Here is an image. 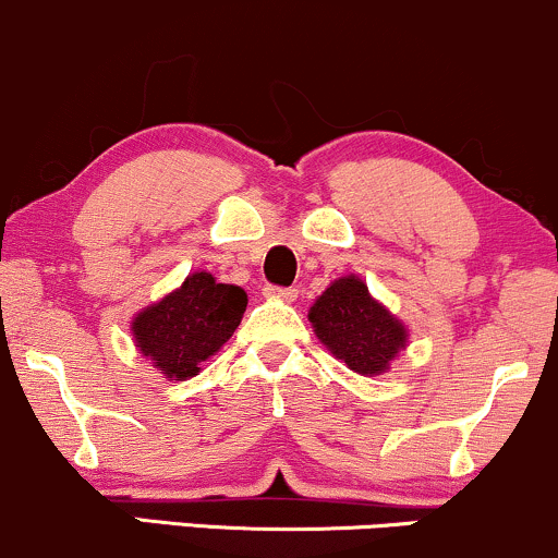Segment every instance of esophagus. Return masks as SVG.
I'll return each mask as SVG.
<instances>
[{
	"label": "esophagus",
	"mask_w": 558,
	"mask_h": 558,
	"mask_svg": "<svg viewBox=\"0 0 558 558\" xmlns=\"http://www.w3.org/2000/svg\"><path fill=\"white\" fill-rule=\"evenodd\" d=\"M262 293H265V296H270V299H286V301H291V299H296V293H299V288H293V286H270L267 283L265 288H262Z\"/></svg>",
	"instance_id": "1"
}]
</instances>
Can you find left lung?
Here are the masks:
<instances>
[{
	"mask_svg": "<svg viewBox=\"0 0 558 558\" xmlns=\"http://www.w3.org/2000/svg\"><path fill=\"white\" fill-rule=\"evenodd\" d=\"M310 323L332 356L360 375H380L407 345V328L369 296L360 278L336 280L310 310Z\"/></svg>",
	"mask_w": 558,
	"mask_h": 558,
	"instance_id": "8db88e82",
	"label": "left lung"
}]
</instances>
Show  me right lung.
Masks as SVG:
<instances>
[{"instance_id": "add662e5", "label": "right lung", "mask_w": 558, "mask_h": 558, "mask_svg": "<svg viewBox=\"0 0 558 558\" xmlns=\"http://www.w3.org/2000/svg\"><path fill=\"white\" fill-rule=\"evenodd\" d=\"M246 301L243 288L194 272L178 291L133 319V338L157 369L185 380L198 373V362L209 360L233 336Z\"/></svg>"}]
</instances>
